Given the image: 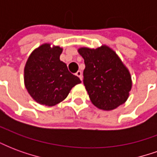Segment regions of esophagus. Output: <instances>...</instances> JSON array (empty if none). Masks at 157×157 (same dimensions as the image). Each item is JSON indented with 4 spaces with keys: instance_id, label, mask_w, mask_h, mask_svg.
<instances>
[{
    "instance_id": "1",
    "label": "esophagus",
    "mask_w": 157,
    "mask_h": 157,
    "mask_svg": "<svg viewBox=\"0 0 157 157\" xmlns=\"http://www.w3.org/2000/svg\"><path fill=\"white\" fill-rule=\"evenodd\" d=\"M75 75H77L79 78L81 79V80H82V72L81 71H78L75 73Z\"/></svg>"
}]
</instances>
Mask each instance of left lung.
<instances>
[{"label": "left lung", "mask_w": 157, "mask_h": 157, "mask_svg": "<svg viewBox=\"0 0 157 157\" xmlns=\"http://www.w3.org/2000/svg\"><path fill=\"white\" fill-rule=\"evenodd\" d=\"M78 52L84 59L83 83L92 103L102 110L123 104L131 90V76L115 52L105 45Z\"/></svg>", "instance_id": "left-lung-1"}]
</instances>
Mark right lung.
Instances as JSON below:
<instances>
[{
  "instance_id": "1",
  "label": "right lung",
  "mask_w": 157,
  "mask_h": 157,
  "mask_svg": "<svg viewBox=\"0 0 157 157\" xmlns=\"http://www.w3.org/2000/svg\"><path fill=\"white\" fill-rule=\"evenodd\" d=\"M62 48L44 44L29 56L24 68V82L28 92L40 104L54 106L66 98L73 86L81 83L76 75L60 61Z\"/></svg>"
}]
</instances>
